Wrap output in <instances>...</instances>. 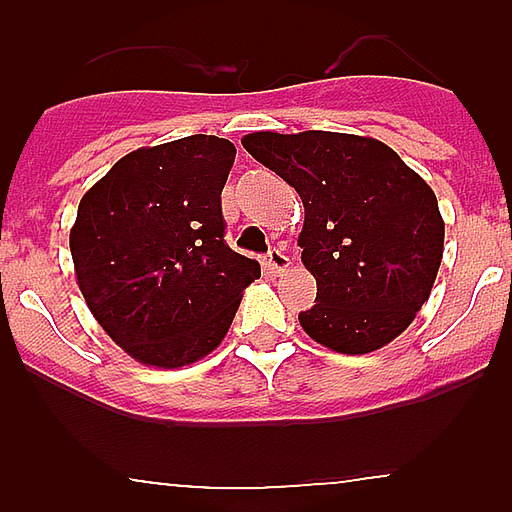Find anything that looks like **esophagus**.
Masks as SVG:
<instances>
[{"label": "esophagus", "instance_id": "1", "mask_svg": "<svg viewBox=\"0 0 512 512\" xmlns=\"http://www.w3.org/2000/svg\"><path fill=\"white\" fill-rule=\"evenodd\" d=\"M266 264H269V269H274L279 274V271H284L289 266L287 253H284L282 248H271V251L266 253Z\"/></svg>", "mask_w": 512, "mask_h": 512}]
</instances>
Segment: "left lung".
Instances as JSON below:
<instances>
[{"instance_id":"left-lung-1","label":"left lung","mask_w":512,"mask_h":512,"mask_svg":"<svg viewBox=\"0 0 512 512\" xmlns=\"http://www.w3.org/2000/svg\"><path fill=\"white\" fill-rule=\"evenodd\" d=\"M243 148L305 205L302 264L318 297L300 312L310 338L369 354L413 323L443 256L436 194L382 140L305 130L251 133Z\"/></svg>"}]
</instances>
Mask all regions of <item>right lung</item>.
Masks as SVG:
<instances>
[{
    "instance_id": "right-lung-1",
    "label": "right lung",
    "mask_w": 512,
    "mask_h": 512,
    "mask_svg": "<svg viewBox=\"0 0 512 512\" xmlns=\"http://www.w3.org/2000/svg\"><path fill=\"white\" fill-rule=\"evenodd\" d=\"M235 146L189 135L122 156L79 202L76 282L140 364H192L220 346L261 266L225 243L220 194Z\"/></svg>"
}]
</instances>
